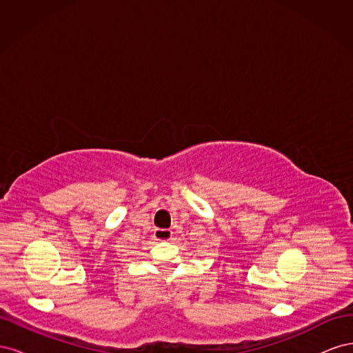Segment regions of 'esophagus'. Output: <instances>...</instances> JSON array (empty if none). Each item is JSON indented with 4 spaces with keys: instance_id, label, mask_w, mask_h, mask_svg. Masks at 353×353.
I'll return each mask as SVG.
<instances>
[{
    "instance_id": "obj_1",
    "label": "esophagus",
    "mask_w": 353,
    "mask_h": 353,
    "mask_svg": "<svg viewBox=\"0 0 353 353\" xmlns=\"http://www.w3.org/2000/svg\"><path fill=\"white\" fill-rule=\"evenodd\" d=\"M154 237L157 240H169L172 237V231L166 230V228H156L154 230Z\"/></svg>"
}]
</instances>
